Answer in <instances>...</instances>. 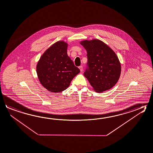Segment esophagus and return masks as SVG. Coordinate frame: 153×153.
<instances>
[{
    "mask_svg": "<svg viewBox=\"0 0 153 153\" xmlns=\"http://www.w3.org/2000/svg\"><path fill=\"white\" fill-rule=\"evenodd\" d=\"M79 69L80 70L81 72L83 71V66H79Z\"/></svg>",
    "mask_w": 153,
    "mask_h": 153,
    "instance_id": "obj_1",
    "label": "esophagus"
}]
</instances>
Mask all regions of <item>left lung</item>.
Returning <instances> with one entry per match:
<instances>
[{
	"mask_svg": "<svg viewBox=\"0 0 153 153\" xmlns=\"http://www.w3.org/2000/svg\"><path fill=\"white\" fill-rule=\"evenodd\" d=\"M80 44L87 52V68L84 76L94 90L102 93L109 90L118 81L121 65L115 52L98 39L82 41Z\"/></svg>",
	"mask_w": 153,
	"mask_h": 153,
	"instance_id": "8db88e82",
	"label": "left lung"
}]
</instances>
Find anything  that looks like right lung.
<instances>
[{"label":"right lung","mask_w":153,"mask_h":153,"mask_svg":"<svg viewBox=\"0 0 153 153\" xmlns=\"http://www.w3.org/2000/svg\"><path fill=\"white\" fill-rule=\"evenodd\" d=\"M68 44L57 41L41 56L36 65L39 80L44 87L59 93L69 87L72 79L80 70L67 54Z\"/></svg>","instance_id":"1"}]
</instances>
